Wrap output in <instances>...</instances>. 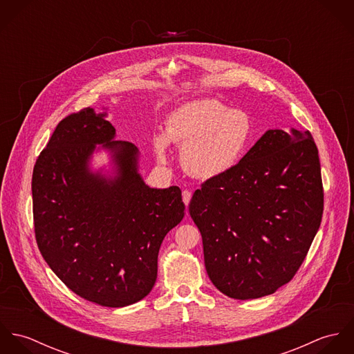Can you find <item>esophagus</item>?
<instances>
[{"label":"esophagus","instance_id":"34e87169","mask_svg":"<svg viewBox=\"0 0 354 354\" xmlns=\"http://www.w3.org/2000/svg\"><path fill=\"white\" fill-rule=\"evenodd\" d=\"M191 198H192V194L189 191H183V202L185 205H188L191 202Z\"/></svg>","mask_w":354,"mask_h":354}]
</instances>
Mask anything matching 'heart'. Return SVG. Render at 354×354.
<instances>
[{"label":"heart","instance_id":"1","mask_svg":"<svg viewBox=\"0 0 354 354\" xmlns=\"http://www.w3.org/2000/svg\"><path fill=\"white\" fill-rule=\"evenodd\" d=\"M254 140L252 117L243 109H230L212 98L192 100L174 109L165 135L153 138L160 163L169 160V142L181 147V163L188 173L203 180L219 177L245 156Z\"/></svg>","mask_w":354,"mask_h":354}]
</instances>
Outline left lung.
Returning a JSON list of instances; mask_svg holds the SVG:
<instances>
[{
    "mask_svg": "<svg viewBox=\"0 0 354 354\" xmlns=\"http://www.w3.org/2000/svg\"><path fill=\"white\" fill-rule=\"evenodd\" d=\"M189 214L219 292L236 300L272 295L295 277L322 222L323 185L312 135L266 131L237 166L195 191Z\"/></svg>",
    "mask_w": 354,
    "mask_h": 354,
    "instance_id": "left-lung-1",
    "label": "left lung"
}]
</instances>
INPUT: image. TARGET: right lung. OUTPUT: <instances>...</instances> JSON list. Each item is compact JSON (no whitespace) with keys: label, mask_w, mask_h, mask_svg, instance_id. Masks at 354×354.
Returning a JSON list of instances; mask_svg holds the SVG:
<instances>
[{"label":"right lung","mask_w":354,"mask_h":354,"mask_svg":"<svg viewBox=\"0 0 354 354\" xmlns=\"http://www.w3.org/2000/svg\"><path fill=\"white\" fill-rule=\"evenodd\" d=\"M107 109L64 118L32 173L38 248L77 296L102 306L138 303L153 288L165 236L184 218L178 187L150 188L139 149L115 140ZM104 151L108 166L92 167Z\"/></svg>","instance_id":"1"}]
</instances>
